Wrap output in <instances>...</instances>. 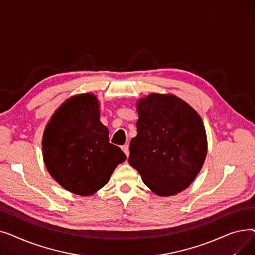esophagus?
<instances>
[{"label": "esophagus", "mask_w": 255, "mask_h": 255, "mask_svg": "<svg viewBox=\"0 0 255 255\" xmlns=\"http://www.w3.org/2000/svg\"><path fill=\"white\" fill-rule=\"evenodd\" d=\"M122 150H123V152L125 153V155L128 157V156H129V145H128V144H124V145L122 146Z\"/></svg>", "instance_id": "obj_1"}]
</instances>
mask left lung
I'll list each match as a JSON object with an SVG mask.
<instances>
[{
  "label": "left lung",
  "mask_w": 255,
  "mask_h": 255,
  "mask_svg": "<svg viewBox=\"0 0 255 255\" xmlns=\"http://www.w3.org/2000/svg\"><path fill=\"white\" fill-rule=\"evenodd\" d=\"M137 135L129 145V164L156 194L168 196L188 187L207 155L202 119L173 95L151 94L137 104Z\"/></svg>",
  "instance_id": "left-lung-1"
}]
</instances>
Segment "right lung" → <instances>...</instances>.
<instances>
[{
    "instance_id": "add662e5",
    "label": "right lung",
    "mask_w": 255,
    "mask_h": 255,
    "mask_svg": "<svg viewBox=\"0 0 255 255\" xmlns=\"http://www.w3.org/2000/svg\"><path fill=\"white\" fill-rule=\"evenodd\" d=\"M42 151L51 177L79 195L102 188L126 160L124 152L110 142L98 100L91 94L74 96L59 107L45 128Z\"/></svg>"
}]
</instances>
